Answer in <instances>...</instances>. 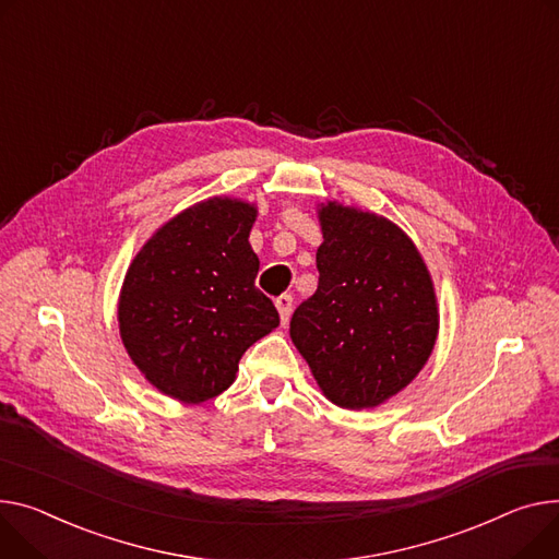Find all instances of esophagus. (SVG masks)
<instances>
[{"mask_svg":"<svg viewBox=\"0 0 559 559\" xmlns=\"http://www.w3.org/2000/svg\"><path fill=\"white\" fill-rule=\"evenodd\" d=\"M292 304H294V301H292L289 294H281L278 299H276V310H278L283 323H287L289 317H292Z\"/></svg>","mask_w":559,"mask_h":559,"instance_id":"1","label":"esophagus"}]
</instances>
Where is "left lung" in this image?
<instances>
[{"label": "left lung", "instance_id": "obj_1", "mask_svg": "<svg viewBox=\"0 0 559 559\" xmlns=\"http://www.w3.org/2000/svg\"><path fill=\"white\" fill-rule=\"evenodd\" d=\"M317 213L319 285L294 310L289 337L332 404L376 408L412 384L433 350V281L395 222L340 202Z\"/></svg>", "mask_w": 559, "mask_h": 559}]
</instances>
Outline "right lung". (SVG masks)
I'll list each match as a JSON object with an SVG mask.
<instances>
[{
  "instance_id": "add662e5",
  "label": "right lung",
  "mask_w": 559,
  "mask_h": 559,
  "mask_svg": "<svg viewBox=\"0 0 559 559\" xmlns=\"http://www.w3.org/2000/svg\"><path fill=\"white\" fill-rule=\"evenodd\" d=\"M255 204L236 198L198 202L147 238L126 272L121 342L173 400L200 404L227 391L245 350L281 323L255 287Z\"/></svg>"
}]
</instances>
